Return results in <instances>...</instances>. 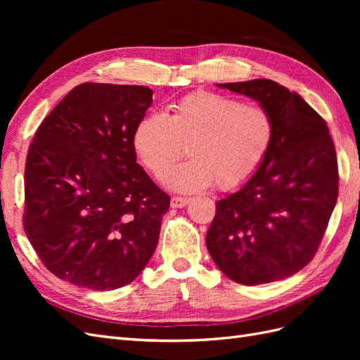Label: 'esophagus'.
Segmentation results:
<instances>
[{"label": "esophagus", "mask_w": 360, "mask_h": 360, "mask_svg": "<svg viewBox=\"0 0 360 360\" xmlns=\"http://www.w3.org/2000/svg\"><path fill=\"white\" fill-rule=\"evenodd\" d=\"M189 202V198L186 197H172L171 198V207H174V209H181V207H184Z\"/></svg>", "instance_id": "esophagus-1"}]
</instances>
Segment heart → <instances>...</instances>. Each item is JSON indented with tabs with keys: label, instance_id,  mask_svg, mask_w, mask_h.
Returning <instances> with one entry per match:
<instances>
[{
	"label": "heart",
	"instance_id": "b5f03b06",
	"mask_svg": "<svg viewBox=\"0 0 360 360\" xmlns=\"http://www.w3.org/2000/svg\"><path fill=\"white\" fill-rule=\"evenodd\" d=\"M274 134L266 108L201 91L172 103L167 114L141 120L132 146L155 179H162L187 147L190 159L163 179L172 191H202L214 183L221 191H233L263 165Z\"/></svg>",
	"mask_w": 360,
	"mask_h": 360
}]
</instances>
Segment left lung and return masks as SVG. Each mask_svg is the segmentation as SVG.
<instances>
[{
  "instance_id": "8db88e82",
  "label": "left lung",
  "mask_w": 360,
  "mask_h": 360,
  "mask_svg": "<svg viewBox=\"0 0 360 360\" xmlns=\"http://www.w3.org/2000/svg\"><path fill=\"white\" fill-rule=\"evenodd\" d=\"M250 97L274 118L263 165L216 202L207 249L237 284L297 274L314 258L338 200V162L328 124L302 97L270 79L216 84Z\"/></svg>"
}]
</instances>
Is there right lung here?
<instances>
[{"label":"right lung","mask_w":360,"mask_h":360,"mask_svg":"<svg viewBox=\"0 0 360 360\" xmlns=\"http://www.w3.org/2000/svg\"><path fill=\"white\" fill-rule=\"evenodd\" d=\"M151 96L143 85L81 84L30 144L24 230L45 267L70 284L124 287L158 246L169 197L132 146Z\"/></svg>","instance_id":"right-lung-1"}]
</instances>
